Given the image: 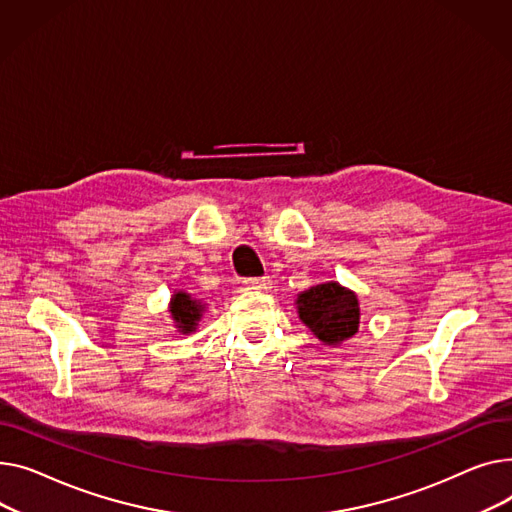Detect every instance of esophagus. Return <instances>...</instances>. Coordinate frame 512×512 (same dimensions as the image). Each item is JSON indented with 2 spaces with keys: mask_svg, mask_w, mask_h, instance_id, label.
Here are the masks:
<instances>
[{
  "mask_svg": "<svg viewBox=\"0 0 512 512\" xmlns=\"http://www.w3.org/2000/svg\"><path fill=\"white\" fill-rule=\"evenodd\" d=\"M246 285H248V287H252V289H268V287H270V279H266V277H260V279H248V281H246Z\"/></svg>",
  "mask_w": 512,
  "mask_h": 512,
  "instance_id": "obj_1",
  "label": "esophagus"
}]
</instances>
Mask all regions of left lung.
<instances>
[{
  "instance_id": "8db88e82",
  "label": "left lung",
  "mask_w": 512,
  "mask_h": 512,
  "mask_svg": "<svg viewBox=\"0 0 512 512\" xmlns=\"http://www.w3.org/2000/svg\"><path fill=\"white\" fill-rule=\"evenodd\" d=\"M297 316L318 341L337 347L351 339L359 330V299L357 293L339 281L314 285L295 297Z\"/></svg>"
}]
</instances>
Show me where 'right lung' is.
Instances as JSON below:
<instances>
[{
  "label": "right lung",
  "instance_id": "right-lung-1",
  "mask_svg": "<svg viewBox=\"0 0 512 512\" xmlns=\"http://www.w3.org/2000/svg\"><path fill=\"white\" fill-rule=\"evenodd\" d=\"M208 304L204 299L188 293V291H173L169 299V316L177 328V333L190 335L196 333L198 322L202 320Z\"/></svg>",
  "mask_w": 512,
  "mask_h": 512
}]
</instances>
